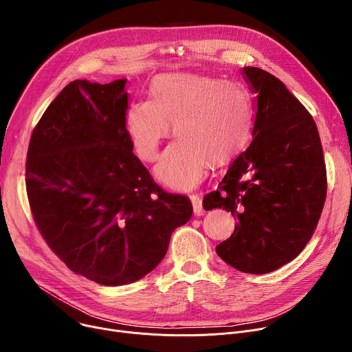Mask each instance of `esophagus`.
Returning a JSON list of instances; mask_svg holds the SVG:
<instances>
[{
  "label": "esophagus",
  "mask_w": 352,
  "mask_h": 352,
  "mask_svg": "<svg viewBox=\"0 0 352 352\" xmlns=\"http://www.w3.org/2000/svg\"><path fill=\"white\" fill-rule=\"evenodd\" d=\"M192 206H193V212L196 216L204 214V206H202V199H200L199 195H190L189 196Z\"/></svg>",
  "instance_id": "esophagus-1"
}]
</instances>
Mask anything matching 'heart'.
I'll return each instance as SVG.
<instances>
[{"label": "heart", "mask_w": 352, "mask_h": 352, "mask_svg": "<svg viewBox=\"0 0 352 352\" xmlns=\"http://www.w3.org/2000/svg\"><path fill=\"white\" fill-rule=\"evenodd\" d=\"M152 96L129 106L126 129L139 157L153 162L174 125L178 139L166 148L156 167L157 178L173 188H193L210 162L232 160L250 139L254 103L239 82L163 75L153 82Z\"/></svg>", "instance_id": "b5f03b06"}]
</instances>
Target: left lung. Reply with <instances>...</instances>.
<instances>
[{"mask_svg": "<svg viewBox=\"0 0 352 352\" xmlns=\"http://www.w3.org/2000/svg\"><path fill=\"white\" fill-rule=\"evenodd\" d=\"M255 96L254 139L230 166L205 210L236 219L217 255L242 273L265 274L302 252L320 219L327 175L318 126L304 104L272 74L242 68Z\"/></svg>", "mask_w": 352, "mask_h": 352, "instance_id": "left-lung-1", "label": "left lung"}]
</instances>
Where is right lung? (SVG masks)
I'll use <instances>...</instances> for the list:
<instances>
[{
  "instance_id": "obj_1",
  "label": "right lung",
  "mask_w": 352,
  "mask_h": 352,
  "mask_svg": "<svg viewBox=\"0 0 352 352\" xmlns=\"http://www.w3.org/2000/svg\"><path fill=\"white\" fill-rule=\"evenodd\" d=\"M125 83L67 85L34 126L26 160L30 210L50 249L111 287L152 272L192 216L189 199L159 186L132 152Z\"/></svg>"
}]
</instances>
